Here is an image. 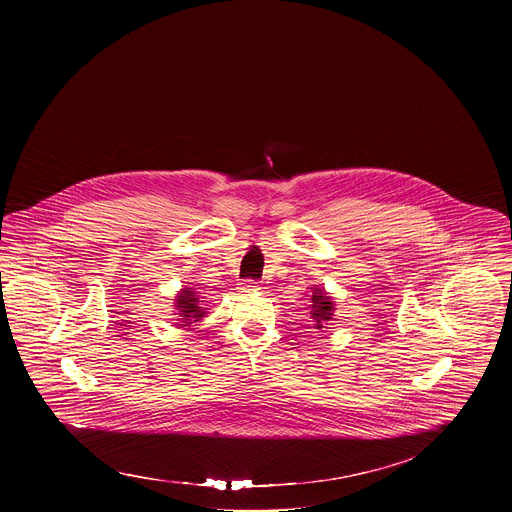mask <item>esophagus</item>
<instances>
[{
	"mask_svg": "<svg viewBox=\"0 0 512 512\" xmlns=\"http://www.w3.org/2000/svg\"><path fill=\"white\" fill-rule=\"evenodd\" d=\"M240 290L244 293H255L259 292L261 288H259V284H257L255 280H244V282L240 284Z\"/></svg>",
	"mask_w": 512,
	"mask_h": 512,
	"instance_id": "obj_1",
	"label": "esophagus"
}]
</instances>
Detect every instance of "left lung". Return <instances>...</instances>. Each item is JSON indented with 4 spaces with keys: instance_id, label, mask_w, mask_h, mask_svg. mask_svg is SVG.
Segmentation results:
<instances>
[{
    "instance_id": "left-lung-1",
    "label": "left lung",
    "mask_w": 512,
    "mask_h": 512,
    "mask_svg": "<svg viewBox=\"0 0 512 512\" xmlns=\"http://www.w3.org/2000/svg\"><path fill=\"white\" fill-rule=\"evenodd\" d=\"M311 318L315 320V328L320 330L328 320L334 317V301L324 288H311Z\"/></svg>"
}]
</instances>
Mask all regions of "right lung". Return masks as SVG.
<instances>
[{
  "label": "right lung",
  "instance_id": "add662e5",
  "mask_svg": "<svg viewBox=\"0 0 512 512\" xmlns=\"http://www.w3.org/2000/svg\"><path fill=\"white\" fill-rule=\"evenodd\" d=\"M174 307L178 311V320L180 326H190L192 322L201 320L205 317V309H203V301H199V293L195 292L194 288H184L182 292H178L176 299H174Z\"/></svg>",
  "mask_w": 512,
  "mask_h": 512
}]
</instances>
